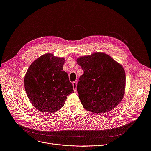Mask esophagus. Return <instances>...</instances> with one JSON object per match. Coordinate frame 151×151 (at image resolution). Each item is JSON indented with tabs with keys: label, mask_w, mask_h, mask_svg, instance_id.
Masks as SVG:
<instances>
[{
	"label": "esophagus",
	"mask_w": 151,
	"mask_h": 151,
	"mask_svg": "<svg viewBox=\"0 0 151 151\" xmlns=\"http://www.w3.org/2000/svg\"><path fill=\"white\" fill-rule=\"evenodd\" d=\"M73 88L75 91H76L77 88V81H75L73 83Z\"/></svg>",
	"instance_id": "1"
}]
</instances>
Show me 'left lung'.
I'll return each instance as SVG.
<instances>
[{"label":"left lung","instance_id":"1","mask_svg":"<svg viewBox=\"0 0 151 151\" xmlns=\"http://www.w3.org/2000/svg\"><path fill=\"white\" fill-rule=\"evenodd\" d=\"M76 61L84 71L77 85L83 107L93 113H104L114 108L125 93L123 67L103 52L80 57Z\"/></svg>","mask_w":151,"mask_h":151}]
</instances>
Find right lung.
Returning a JSON list of instances; mask_svg holds the SVG:
<instances>
[{
	"instance_id": "add662e5",
	"label": "right lung",
	"mask_w": 151,
	"mask_h": 151,
	"mask_svg": "<svg viewBox=\"0 0 151 151\" xmlns=\"http://www.w3.org/2000/svg\"><path fill=\"white\" fill-rule=\"evenodd\" d=\"M64 62V58L47 53L34 61L27 71L24 83L27 96L42 113L59 110L74 91L67 73L63 71Z\"/></svg>"
}]
</instances>
